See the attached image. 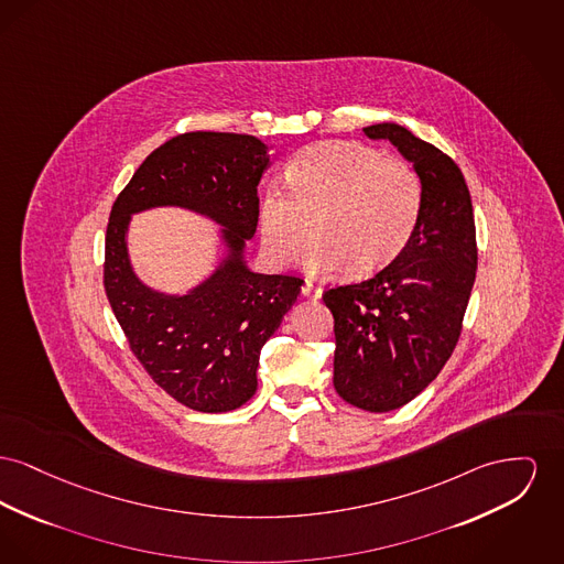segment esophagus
I'll list each match as a JSON object with an SVG mask.
<instances>
[{
  "label": "esophagus",
  "mask_w": 564,
  "mask_h": 564,
  "mask_svg": "<svg viewBox=\"0 0 564 564\" xmlns=\"http://www.w3.org/2000/svg\"><path fill=\"white\" fill-rule=\"evenodd\" d=\"M322 292H324V290H322V285H317V283L308 281V279H306V281H304V285H302V294H304L306 299H322Z\"/></svg>",
  "instance_id": "34e87169"
}]
</instances>
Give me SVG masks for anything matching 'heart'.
Wrapping results in <instances>:
<instances>
[{
	"label": "heart",
	"mask_w": 564,
	"mask_h": 564,
	"mask_svg": "<svg viewBox=\"0 0 564 564\" xmlns=\"http://www.w3.org/2000/svg\"><path fill=\"white\" fill-rule=\"evenodd\" d=\"M285 185L260 202V238L274 265H288L311 242L304 268L315 276H370L411 242L424 202L422 178L406 160L362 142L328 140L300 149Z\"/></svg>",
	"instance_id": "b5f03b06"
}]
</instances>
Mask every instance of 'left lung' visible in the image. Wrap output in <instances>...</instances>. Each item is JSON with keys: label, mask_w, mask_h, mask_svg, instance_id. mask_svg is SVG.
Wrapping results in <instances>:
<instances>
[{"label": "left lung", "mask_w": 564, "mask_h": 564, "mask_svg": "<svg viewBox=\"0 0 564 564\" xmlns=\"http://www.w3.org/2000/svg\"><path fill=\"white\" fill-rule=\"evenodd\" d=\"M413 162L424 202L415 234L388 268L324 292L334 317V390L386 413L426 390L452 358L477 272L470 194L458 164L397 123L365 128Z\"/></svg>", "instance_id": "obj_1"}]
</instances>
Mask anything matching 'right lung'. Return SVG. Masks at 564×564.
Wrapping results in <instances>:
<instances>
[{"instance_id":"1","label":"right lung","mask_w":564,"mask_h":564,"mask_svg":"<svg viewBox=\"0 0 564 564\" xmlns=\"http://www.w3.org/2000/svg\"><path fill=\"white\" fill-rule=\"evenodd\" d=\"M262 140L247 133H178L158 147L117 196L106 226L104 292L135 360L176 402L202 411L238 409L258 390L260 351L300 294L302 279L256 274L242 264L258 228ZM176 203L226 225L234 256L187 297L170 300L133 276L124 249L129 215Z\"/></svg>"}]
</instances>
